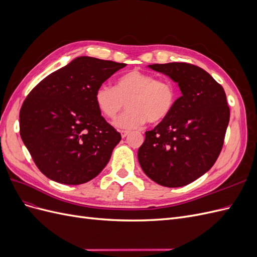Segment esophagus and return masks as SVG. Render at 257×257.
Instances as JSON below:
<instances>
[{"label":"esophagus","mask_w":257,"mask_h":257,"mask_svg":"<svg viewBox=\"0 0 257 257\" xmlns=\"http://www.w3.org/2000/svg\"><path fill=\"white\" fill-rule=\"evenodd\" d=\"M131 134L130 131H121V136L122 138H125L126 136H128Z\"/></svg>","instance_id":"34e87169"}]
</instances>
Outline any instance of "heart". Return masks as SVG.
Returning <instances> with one entry per match:
<instances>
[{"instance_id":"b5f03b06","label":"heart","mask_w":257,"mask_h":257,"mask_svg":"<svg viewBox=\"0 0 257 257\" xmlns=\"http://www.w3.org/2000/svg\"><path fill=\"white\" fill-rule=\"evenodd\" d=\"M177 91L168 80L141 71H131L116 80L114 87L102 84L94 94L98 110L108 119H114L124 107L130 108L114 121L120 128H135L146 120L150 123L164 121L176 103Z\"/></svg>"}]
</instances>
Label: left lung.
Listing matches in <instances>:
<instances>
[{
	"label": "left lung",
	"mask_w": 257,
	"mask_h": 257,
	"mask_svg": "<svg viewBox=\"0 0 257 257\" xmlns=\"http://www.w3.org/2000/svg\"><path fill=\"white\" fill-rule=\"evenodd\" d=\"M177 83L181 96L167 118L138 149V162L151 180L167 188L189 184L213 166L222 150L229 107L222 85L188 63L148 65Z\"/></svg>",
	"instance_id": "8db88e82"
}]
</instances>
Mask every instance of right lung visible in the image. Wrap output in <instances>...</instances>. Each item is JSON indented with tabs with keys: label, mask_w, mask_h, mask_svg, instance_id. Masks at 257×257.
Instances as JSON below:
<instances>
[{
	"label": "right lung",
	"mask_w": 257,
	"mask_h": 257,
	"mask_svg": "<svg viewBox=\"0 0 257 257\" xmlns=\"http://www.w3.org/2000/svg\"><path fill=\"white\" fill-rule=\"evenodd\" d=\"M126 64L78 57L46 77L22 104L20 136L41 172L77 185L95 178L121 135L100 114L96 89Z\"/></svg>",
	"instance_id": "add662e5"
}]
</instances>
